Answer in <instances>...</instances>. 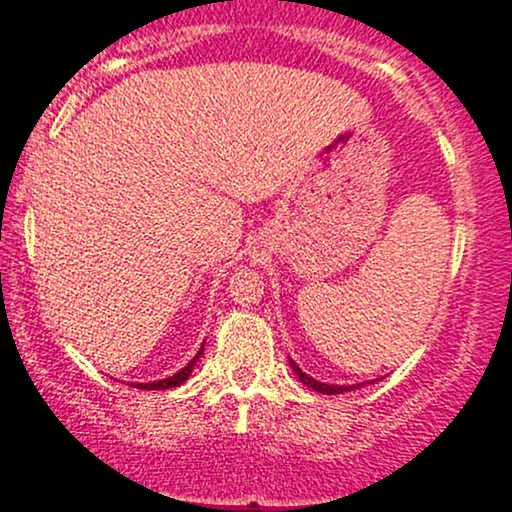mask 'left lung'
Masks as SVG:
<instances>
[{"label": "left lung", "mask_w": 512, "mask_h": 512, "mask_svg": "<svg viewBox=\"0 0 512 512\" xmlns=\"http://www.w3.org/2000/svg\"><path fill=\"white\" fill-rule=\"evenodd\" d=\"M291 366H293V370H296L298 373V378H301V383L303 385H308V387H313V390H317V392H322V395H342V392H349V390H356L354 385L351 387H344V385H325V383H317V380H313V378H308V375L303 373L301 368L296 366V363L291 361Z\"/></svg>", "instance_id": "left-lung-1"}]
</instances>
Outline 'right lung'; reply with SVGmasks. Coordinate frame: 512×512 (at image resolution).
Returning a JSON list of instances; mask_svg holds the SVG:
<instances>
[{"label": "right lung", "mask_w": 512, "mask_h": 512, "mask_svg": "<svg viewBox=\"0 0 512 512\" xmlns=\"http://www.w3.org/2000/svg\"><path fill=\"white\" fill-rule=\"evenodd\" d=\"M202 351H204V346L197 351V356L192 358V361L187 363V366L180 370V373L170 375V378H166V380H156V383H146V385H137V387H142V390H168V387H178V385H182L187 378H190L192 368H195V363L199 361V356H202Z\"/></svg>", "instance_id": "right-lung-1"}]
</instances>
